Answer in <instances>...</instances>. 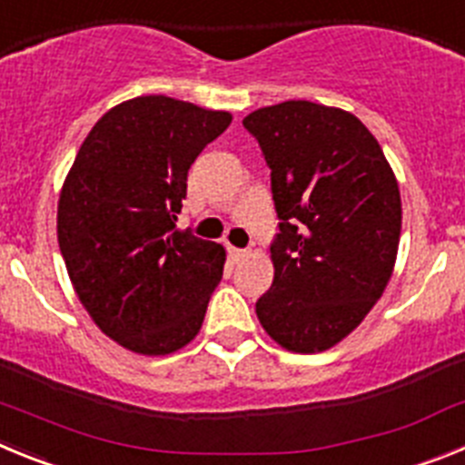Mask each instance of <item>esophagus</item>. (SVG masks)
Returning <instances> with one entry per match:
<instances>
[{"mask_svg":"<svg viewBox=\"0 0 465 465\" xmlns=\"http://www.w3.org/2000/svg\"><path fill=\"white\" fill-rule=\"evenodd\" d=\"M228 256L232 258V261H244V258L249 256V252H246V249H237V246L228 244Z\"/></svg>","mask_w":465,"mask_h":465,"instance_id":"34e87169","label":"esophagus"}]
</instances>
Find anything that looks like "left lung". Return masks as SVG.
Segmentation results:
<instances>
[{
	"instance_id": "left-lung-1",
	"label": "left lung",
	"mask_w": 465,
	"mask_h": 465,
	"mask_svg": "<svg viewBox=\"0 0 465 465\" xmlns=\"http://www.w3.org/2000/svg\"><path fill=\"white\" fill-rule=\"evenodd\" d=\"M270 167L274 279L256 302L270 338L298 354L354 331L391 279L401 193L371 130L342 109L291 100L244 118Z\"/></svg>"
}]
</instances>
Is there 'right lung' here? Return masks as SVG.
Wrapping results in <instances>:
<instances>
[{
  "label": "right lung",
  "instance_id": "right-lung-1",
  "mask_svg": "<svg viewBox=\"0 0 465 465\" xmlns=\"http://www.w3.org/2000/svg\"><path fill=\"white\" fill-rule=\"evenodd\" d=\"M230 121L165 94L123 102L94 123L60 193L74 291L102 332L137 354L186 347L223 277V246L176 230V213L188 170Z\"/></svg>",
  "mask_w": 465,
  "mask_h": 465
}]
</instances>
